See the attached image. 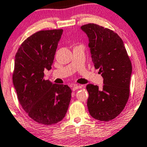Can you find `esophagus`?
Wrapping results in <instances>:
<instances>
[{
	"mask_svg": "<svg viewBox=\"0 0 147 147\" xmlns=\"http://www.w3.org/2000/svg\"><path fill=\"white\" fill-rule=\"evenodd\" d=\"M83 87L82 86V85H75L74 86V87H73V90L74 91V90H78V89H80V88H82V87Z\"/></svg>",
	"mask_w": 147,
	"mask_h": 147,
	"instance_id": "obj_1",
	"label": "esophagus"
}]
</instances>
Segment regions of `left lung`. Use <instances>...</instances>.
Here are the masks:
<instances>
[{"instance_id": "1", "label": "left lung", "mask_w": 147, "mask_h": 147, "mask_svg": "<svg viewBox=\"0 0 147 147\" xmlns=\"http://www.w3.org/2000/svg\"><path fill=\"white\" fill-rule=\"evenodd\" d=\"M88 37L91 57L103 78V85L88 84L87 108L93 118L108 121L117 117L129 97L132 65L122 39L113 30L98 25L81 26Z\"/></svg>"}]
</instances>
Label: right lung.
<instances>
[{
	"label": "right lung",
	"instance_id": "1",
	"mask_svg": "<svg viewBox=\"0 0 147 147\" xmlns=\"http://www.w3.org/2000/svg\"><path fill=\"white\" fill-rule=\"evenodd\" d=\"M63 30H42L26 39L15 55L13 85L23 109L34 121L51 125L65 117L71 97L67 85L44 80Z\"/></svg>",
	"mask_w": 147,
	"mask_h": 147
}]
</instances>
